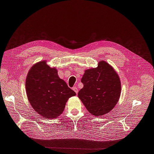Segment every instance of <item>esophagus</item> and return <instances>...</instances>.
<instances>
[{
    "label": "esophagus",
    "mask_w": 154,
    "mask_h": 154,
    "mask_svg": "<svg viewBox=\"0 0 154 154\" xmlns=\"http://www.w3.org/2000/svg\"><path fill=\"white\" fill-rule=\"evenodd\" d=\"M72 89H73V91H75V92L77 94V93H78V89H77V88H76V87H73V88H72Z\"/></svg>",
    "instance_id": "esophagus-1"
}]
</instances>
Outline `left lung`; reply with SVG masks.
Instances as JSON below:
<instances>
[{
    "instance_id": "8db88e82",
    "label": "left lung",
    "mask_w": 154,
    "mask_h": 154,
    "mask_svg": "<svg viewBox=\"0 0 154 154\" xmlns=\"http://www.w3.org/2000/svg\"><path fill=\"white\" fill-rule=\"evenodd\" d=\"M81 82L84 87L78 97L92 115L102 116L114 108L122 87L118 73L109 63L101 60L97 67L85 70Z\"/></svg>"
}]
</instances>
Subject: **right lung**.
<instances>
[{
  "mask_svg": "<svg viewBox=\"0 0 154 154\" xmlns=\"http://www.w3.org/2000/svg\"><path fill=\"white\" fill-rule=\"evenodd\" d=\"M27 97L32 108L46 118H56L63 112L68 99L76 95L46 60L33 65L26 79Z\"/></svg>",
  "mask_w": 154,
  "mask_h": 154,
  "instance_id": "right-lung-1",
  "label": "right lung"
}]
</instances>
